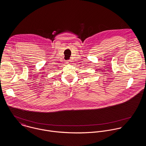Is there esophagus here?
Here are the masks:
<instances>
[{"label": "esophagus", "instance_id": "esophagus-1", "mask_svg": "<svg viewBox=\"0 0 146 146\" xmlns=\"http://www.w3.org/2000/svg\"><path fill=\"white\" fill-rule=\"evenodd\" d=\"M71 61L70 60H67L66 61V64H71Z\"/></svg>", "mask_w": 146, "mask_h": 146}]
</instances>
